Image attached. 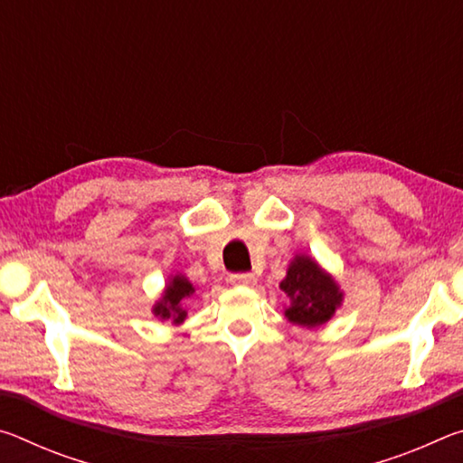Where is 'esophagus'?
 Listing matches in <instances>:
<instances>
[{
  "label": "esophagus",
  "instance_id": "34e87169",
  "mask_svg": "<svg viewBox=\"0 0 463 463\" xmlns=\"http://www.w3.org/2000/svg\"><path fill=\"white\" fill-rule=\"evenodd\" d=\"M231 284L232 286H255V276L253 273H232Z\"/></svg>",
  "mask_w": 463,
  "mask_h": 463
}]
</instances>
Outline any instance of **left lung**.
I'll return each mask as SVG.
<instances>
[{"label":"left lung","instance_id":"1","mask_svg":"<svg viewBox=\"0 0 463 463\" xmlns=\"http://www.w3.org/2000/svg\"><path fill=\"white\" fill-rule=\"evenodd\" d=\"M279 288L292 300L286 310L288 320L302 326L325 325L335 315L343 298L335 281L310 257L304 255H298L292 261Z\"/></svg>","mask_w":463,"mask_h":463}]
</instances>
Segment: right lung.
<instances>
[{
    "instance_id": "right-lung-1",
    "label": "right lung",
    "mask_w": 463,
    "mask_h": 463,
    "mask_svg": "<svg viewBox=\"0 0 463 463\" xmlns=\"http://www.w3.org/2000/svg\"><path fill=\"white\" fill-rule=\"evenodd\" d=\"M194 294V286L184 276H175L174 281H169L163 300L156 302L153 312L163 320H174L175 325L182 323L185 318V310L182 307V300Z\"/></svg>"
}]
</instances>
